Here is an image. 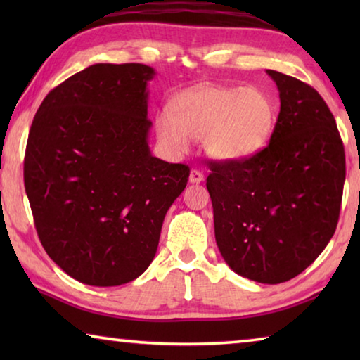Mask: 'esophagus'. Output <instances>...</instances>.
<instances>
[{"mask_svg":"<svg viewBox=\"0 0 360 360\" xmlns=\"http://www.w3.org/2000/svg\"><path fill=\"white\" fill-rule=\"evenodd\" d=\"M203 173H200L198 169H191V174H188V182H192V184H200V182H203Z\"/></svg>","mask_w":360,"mask_h":360,"instance_id":"34e87169","label":"esophagus"}]
</instances>
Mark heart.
Returning <instances> with one entry per match:
<instances>
[{"mask_svg":"<svg viewBox=\"0 0 360 360\" xmlns=\"http://www.w3.org/2000/svg\"><path fill=\"white\" fill-rule=\"evenodd\" d=\"M275 122V105L264 90L200 85L176 95L172 111L157 112L155 131L172 154H184L191 139L205 138L212 158L243 162L265 148Z\"/></svg>","mask_w":360,"mask_h":360,"instance_id":"heart-1","label":"heart"}]
</instances>
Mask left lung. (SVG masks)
Instances as JSON below:
<instances>
[{"mask_svg": "<svg viewBox=\"0 0 360 360\" xmlns=\"http://www.w3.org/2000/svg\"><path fill=\"white\" fill-rule=\"evenodd\" d=\"M266 75L281 101L270 144L243 162H211L206 187L225 264L255 283L279 284L311 265L333 236L346 162L322 96L292 76Z\"/></svg>", "mask_w": 360, "mask_h": 360, "instance_id": "left-lung-1", "label": "left lung"}]
</instances>
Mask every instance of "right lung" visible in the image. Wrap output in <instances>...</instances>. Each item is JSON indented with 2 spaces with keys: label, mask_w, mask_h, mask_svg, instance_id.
I'll use <instances>...</instances> for the list:
<instances>
[{
  "label": "right lung",
  "mask_w": 360,
  "mask_h": 360,
  "mask_svg": "<svg viewBox=\"0 0 360 360\" xmlns=\"http://www.w3.org/2000/svg\"><path fill=\"white\" fill-rule=\"evenodd\" d=\"M141 63H96L51 92L30 129L23 179L41 245L76 281L111 288L154 260L188 167L152 155Z\"/></svg>",
  "instance_id": "obj_1"
}]
</instances>
